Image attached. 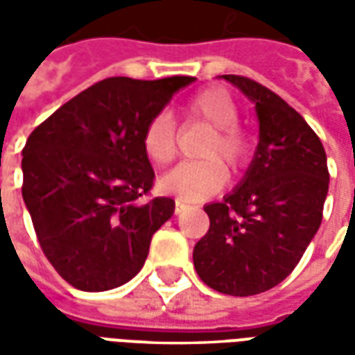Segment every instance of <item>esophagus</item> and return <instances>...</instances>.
<instances>
[{
    "instance_id": "34e87169",
    "label": "esophagus",
    "mask_w": 355,
    "mask_h": 355,
    "mask_svg": "<svg viewBox=\"0 0 355 355\" xmlns=\"http://www.w3.org/2000/svg\"><path fill=\"white\" fill-rule=\"evenodd\" d=\"M183 210H185V205H183L182 200H175V208H173V212H175V216H178V214H182Z\"/></svg>"
}]
</instances>
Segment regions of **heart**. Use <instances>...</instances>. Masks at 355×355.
Returning <instances> with one entry per match:
<instances>
[{
	"label": "heart",
	"mask_w": 355,
	"mask_h": 355,
	"mask_svg": "<svg viewBox=\"0 0 355 355\" xmlns=\"http://www.w3.org/2000/svg\"><path fill=\"white\" fill-rule=\"evenodd\" d=\"M185 114L189 120L202 122L212 128L200 157L206 160L182 162L160 178V189L170 197L200 202L214 197L227 183V170H241L248 162L252 143L243 125L239 124V105L235 97L223 87H208L197 93L187 105ZM141 145L153 164H168L178 150V130L172 114L158 112L143 128Z\"/></svg>",
	"instance_id": "obj_1"
}]
</instances>
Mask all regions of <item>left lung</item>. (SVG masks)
Instances as JSON below:
<instances>
[{
    "label": "left lung",
    "instance_id": "8db88e82",
    "mask_svg": "<svg viewBox=\"0 0 355 355\" xmlns=\"http://www.w3.org/2000/svg\"><path fill=\"white\" fill-rule=\"evenodd\" d=\"M256 105L260 143L237 189L205 206L210 227L193 250L202 283L222 294L270 291L296 268L323 218L329 170L318 133L277 93L225 74Z\"/></svg>",
    "mask_w": 355,
    "mask_h": 355
}]
</instances>
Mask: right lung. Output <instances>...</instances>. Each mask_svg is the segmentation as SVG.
<instances>
[{
	"label": "right lung",
	"mask_w": 355,
	"mask_h": 355,
	"mask_svg": "<svg viewBox=\"0 0 355 355\" xmlns=\"http://www.w3.org/2000/svg\"><path fill=\"white\" fill-rule=\"evenodd\" d=\"M191 76H114L44 120L22 149V198L37 243L67 283L101 293L135 277L175 202L149 197L143 128Z\"/></svg>",
	"instance_id": "1"
}]
</instances>
